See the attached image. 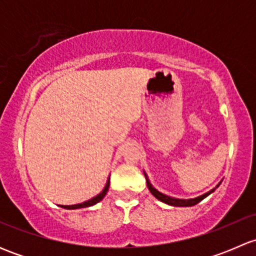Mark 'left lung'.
<instances>
[{"instance_id":"left-lung-1","label":"left lung","mask_w":256,"mask_h":256,"mask_svg":"<svg viewBox=\"0 0 256 256\" xmlns=\"http://www.w3.org/2000/svg\"><path fill=\"white\" fill-rule=\"evenodd\" d=\"M144 178H146V183H147V187H148L150 192L154 194V197H156L157 200H161V202L166 203V204H170V206H174V207H192V206H196L197 203H200V200H204L206 197H208L210 193H213L214 190H216V188L219 187V184H220L222 182H219L218 184H216V188H213V190H210L209 192L204 193V194L200 196V197H196V198H190V200H178V198H174V197H170V196L167 194H164V193H161L160 190H157L156 188L154 187V186L151 184V182H150L148 180V176L146 174V172L144 171Z\"/></svg>"}]
</instances>
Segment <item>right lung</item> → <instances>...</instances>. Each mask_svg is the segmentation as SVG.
<instances>
[{
	"instance_id": "1",
	"label": "right lung",
	"mask_w": 256,
	"mask_h": 256,
	"mask_svg": "<svg viewBox=\"0 0 256 256\" xmlns=\"http://www.w3.org/2000/svg\"><path fill=\"white\" fill-rule=\"evenodd\" d=\"M109 186H110V177L108 178L106 180V184H105L104 190H102V192L99 193L98 196H95V197H92V200H86V202H82V203H79V204H73V206H60L62 208H66V209H79V208H85V207H92V206L96 204V203H99L100 200H102V198L106 196L108 190H109Z\"/></svg>"
}]
</instances>
